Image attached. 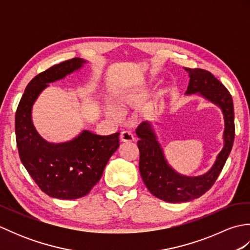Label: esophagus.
Instances as JSON below:
<instances>
[{
    "instance_id": "1",
    "label": "esophagus",
    "mask_w": 250,
    "mask_h": 250,
    "mask_svg": "<svg viewBox=\"0 0 250 250\" xmlns=\"http://www.w3.org/2000/svg\"><path fill=\"white\" fill-rule=\"evenodd\" d=\"M120 140H121V142H125V143L133 142L134 134L132 133L131 131H124V132H121V134H120Z\"/></svg>"
}]
</instances>
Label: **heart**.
<instances>
[{"instance_id": "1", "label": "heart", "mask_w": 250, "mask_h": 250, "mask_svg": "<svg viewBox=\"0 0 250 250\" xmlns=\"http://www.w3.org/2000/svg\"><path fill=\"white\" fill-rule=\"evenodd\" d=\"M115 104L119 109H125L126 106L130 104V99L126 97V95H119V97L115 100ZM106 114H107L109 117H111V118H114V119L119 118V114L110 107L106 108Z\"/></svg>"}]
</instances>
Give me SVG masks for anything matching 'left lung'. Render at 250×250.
<instances>
[{"instance_id": "1", "label": "left lung", "mask_w": 250, "mask_h": 250, "mask_svg": "<svg viewBox=\"0 0 250 250\" xmlns=\"http://www.w3.org/2000/svg\"><path fill=\"white\" fill-rule=\"evenodd\" d=\"M185 70L189 72L190 76L186 93L202 94L218 105L224 113L225 145L208 172L201 176L187 177L177 174L167 164L150 122H142L137 126L136 135L140 137L137 147L140 149V172L143 182L150 193L169 203L191 201L210 189L225 167L235 136L234 107L229 90L213 74L203 68L185 67Z\"/></svg>"}]
</instances>
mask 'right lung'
<instances>
[{"label": "right lung", "mask_w": 250, "mask_h": 250, "mask_svg": "<svg viewBox=\"0 0 250 250\" xmlns=\"http://www.w3.org/2000/svg\"><path fill=\"white\" fill-rule=\"evenodd\" d=\"M84 62L73 58L40 73L26 86L16 111L20 160L40 189L51 198L74 200L88 194L119 147V132L101 136L84 130L73 141L52 144L37 133L32 124V105L39 94L49 83L78 70Z\"/></svg>", "instance_id": "1"}]
</instances>
